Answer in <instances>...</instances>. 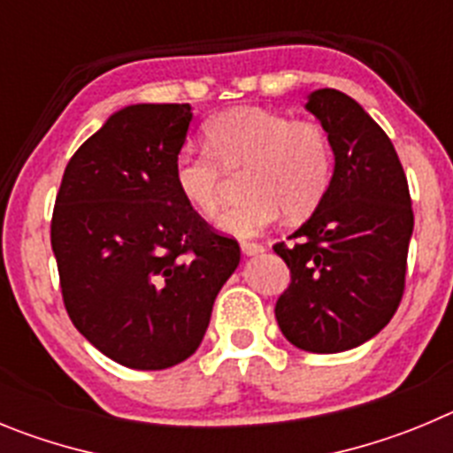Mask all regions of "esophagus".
I'll return each mask as SVG.
<instances>
[{"instance_id":"esophagus-1","label":"esophagus","mask_w":453,"mask_h":453,"mask_svg":"<svg viewBox=\"0 0 453 453\" xmlns=\"http://www.w3.org/2000/svg\"><path fill=\"white\" fill-rule=\"evenodd\" d=\"M242 252H243V255H248V257H252V255H259V252H264V246H262V243L242 242Z\"/></svg>"}]
</instances>
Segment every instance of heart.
I'll use <instances>...</instances> for the list:
<instances>
[{
	"instance_id": "b5f03b06",
	"label": "heart",
	"mask_w": 453,
	"mask_h": 453,
	"mask_svg": "<svg viewBox=\"0 0 453 453\" xmlns=\"http://www.w3.org/2000/svg\"><path fill=\"white\" fill-rule=\"evenodd\" d=\"M205 150L182 149L173 182L187 205L214 219L227 198L226 171L248 165L246 201L232 207L219 227L234 236L262 234L284 214L303 219L327 194L332 149L323 128L255 105H236L205 121Z\"/></svg>"
}]
</instances>
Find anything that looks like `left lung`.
<instances>
[{
    "label": "left lung",
    "instance_id": "obj_1",
    "mask_svg": "<svg viewBox=\"0 0 453 453\" xmlns=\"http://www.w3.org/2000/svg\"><path fill=\"white\" fill-rule=\"evenodd\" d=\"M304 108L327 133L334 173L291 246H273L291 271L275 318L296 348L334 354L377 336L397 311L413 210L393 142L357 101L323 88Z\"/></svg>",
    "mask_w": 453,
    "mask_h": 453
}]
</instances>
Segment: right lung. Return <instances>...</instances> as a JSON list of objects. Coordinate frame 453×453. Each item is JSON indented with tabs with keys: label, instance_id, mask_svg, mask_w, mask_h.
<instances>
[{
	"label": "right lung",
	"instance_id": "add662e5",
	"mask_svg": "<svg viewBox=\"0 0 453 453\" xmlns=\"http://www.w3.org/2000/svg\"><path fill=\"white\" fill-rule=\"evenodd\" d=\"M189 104L117 110L63 173L51 219L65 309L99 352L133 370L189 358L242 250L187 205L173 162Z\"/></svg>",
	"mask_w": 453,
	"mask_h": 453
}]
</instances>
